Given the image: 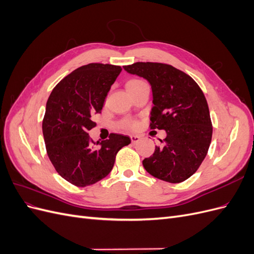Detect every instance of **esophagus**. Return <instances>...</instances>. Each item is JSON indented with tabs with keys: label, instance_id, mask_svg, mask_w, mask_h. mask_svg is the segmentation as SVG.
<instances>
[{
	"label": "esophagus",
	"instance_id": "1",
	"mask_svg": "<svg viewBox=\"0 0 254 254\" xmlns=\"http://www.w3.org/2000/svg\"><path fill=\"white\" fill-rule=\"evenodd\" d=\"M130 139H131V143L132 144H136L137 142H140L141 136L140 135H136V134H132V135H130Z\"/></svg>",
	"mask_w": 254,
	"mask_h": 254
}]
</instances>
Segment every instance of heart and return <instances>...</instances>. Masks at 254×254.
<instances>
[{"mask_svg": "<svg viewBox=\"0 0 254 254\" xmlns=\"http://www.w3.org/2000/svg\"><path fill=\"white\" fill-rule=\"evenodd\" d=\"M144 81L142 80H139V79H130L127 83H126V90L127 92H130L131 90L137 88L139 86H141V84H143ZM129 126H132L131 124H129Z\"/></svg>", "mask_w": 254, "mask_h": 254, "instance_id": "heart-1", "label": "heart"}]
</instances>
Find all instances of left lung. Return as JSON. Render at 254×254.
<instances>
[{
	"mask_svg": "<svg viewBox=\"0 0 254 254\" xmlns=\"http://www.w3.org/2000/svg\"><path fill=\"white\" fill-rule=\"evenodd\" d=\"M123 67L149 82L153 104L150 128L166 132L162 147L156 146L152 156L143 160L144 168L166 182L187 180L202 163L212 140L203 92L190 76L170 64L135 63Z\"/></svg>",
	"mask_w": 254,
	"mask_h": 254,
	"instance_id": "obj_1",
	"label": "left lung"
}]
</instances>
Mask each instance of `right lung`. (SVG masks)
Returning <instances> with one entry per match:
<instances>
[{
  "label": "right lung",
  "instance_id": "obj_1",
  "mask_svg": "<svg viewBox=\"0 0 254 254\" xmlns=\"http://www.w3.org/2000/svg\"><path fill=\"white\" fill-rule=\"evenodd\" d=\"M122 68L89 64L76 68L54 88L48 99L42 131L48 156L57 173L76 187L102 180L114 165L118 151L130 144L127 135L91 141L92 115L102 113L107 94Z\"/></svg>",
  "mask_w": 254,
  "mask_h": 254
}]
</instances>
